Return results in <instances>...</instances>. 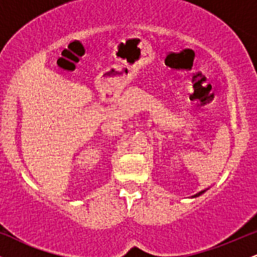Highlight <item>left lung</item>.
Returning a JSON list of instances; mask_svg holds the SVG:
<instances>
[{
    "label": "left lung",
    "mask_w": 257,
    "mask_h": 257,
    "mask_svg": "<svg viewBox=\"0 0 257 257\" xmlns=\"http://www.w3.org/2000/svg\"><path fill=\"white\" fill-rule=\"evenodd\" d=\"M204 191H205V190L200 191V192H198V193H196V194H194V196H192V197H198V196H200V194H202L203 192H204Z\"/></svg>",
    "instance_id": "8db88e82"
}]
</instances>
